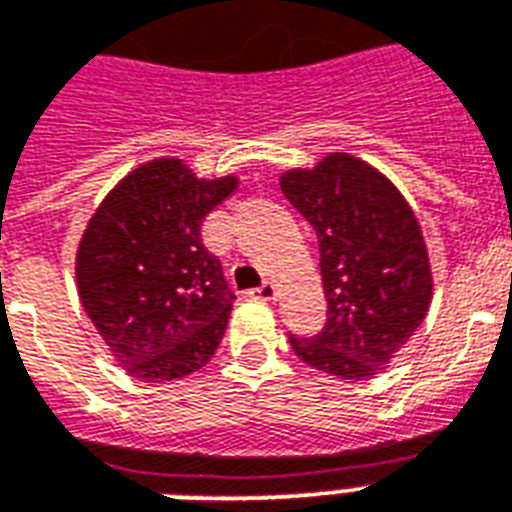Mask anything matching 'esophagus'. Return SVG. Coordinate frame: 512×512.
Wrapping results in <instances>:
<instances>
[{"mask_svg":"<svg viewBox=\"0 0 512 512\" xmlns=\"http://www.w3.org/2000/svg\"><path fill=\"white\" fill-rule=\"evenodd\" d=\"M249 295L252 298H260V300H273L276 298V287H273L271 282L260 284V287H255V290H249Z\"/></svg>","mask_w":512,"mask_h":512,"instance_id":"34e87169","label":"esophagus"}]
</instances>
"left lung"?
Returning a JSON list of instances; mask_svg holds the SVG:
<instances>
[{
  "instance_id": "obj_1",
  "label": "left lung",
  "mask_w": 512,
  "mask_h": 512,
  "mask_svg": "<svg viewBox=\"0 0 512 512\" xmlns=\"http://www.w3.org/2000/svg\"><path fill=\"white\" fill-rule=\"evenodd\" d=\"M317 230L327 322L317 335L290 333L300 360L327 376L362 381L389 365L427 317V247L411 206L368 163L335 152L311 171L282 177Z\"/></svg>"
}]
</instances>
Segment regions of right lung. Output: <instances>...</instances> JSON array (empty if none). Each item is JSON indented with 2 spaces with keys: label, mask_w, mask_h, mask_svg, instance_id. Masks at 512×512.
<instances>
[{
  "label": "right lung",
  "mask_w": 512,
  "mask_h": 512,
  "mask_svg": "<svg viewBox=\"0 0 512 512\" xmlns=\"http://www.w3.org/2000/svg\"><path fill=\"white\" fill-rule=\"evenodd\" d=\"M236 179H195L182 161L144 163L104 198L77 252V287L117 362L142 381H174L212 360L233 290L201 239Z\"/></svg>",
  "instance_id": "1"
}]
</instances>
